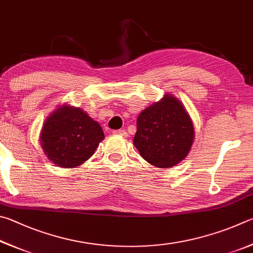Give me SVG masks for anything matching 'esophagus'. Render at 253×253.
I'll return each instance as SVG.
<instances>
[{
    "mask_svg": "<svg viewBox=\"0 0 253 253\" xmlns=\"http://www.w3.org/2000/svg\"><path fill=\"white\" fill-rule=\"evenodd\" d=\"M114 134H118V135H122V136H126V130L123 129H120V130H114L113 131Z\"/></svg>",
    "mask_w": 253,
    "mask_h": 253,
    "instance_id": "esophagus-1",
    "label": "esophagus"
}]
</instances>
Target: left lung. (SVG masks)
Instances as JSON below:
<instances>
[{
    "label": "left lung",
    "instance_id": "1",
    "mask_svg": "<svg viewBox=\"0 0 253 253\" xmlns=\"http://www.w3.org/2000/svg\"><path fill=\"white\" fill-rule=\"evenodd\" d=\"M193 138V124L184 106L167 95L140 113L133 143L145 161L170 168L188 156Z\"/></svg>",
    "mask_w": 253,
    "mask_h": 253
}]
</instances>
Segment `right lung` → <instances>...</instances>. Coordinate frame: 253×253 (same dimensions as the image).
Wrapping results in <instances>:
<instances>
[{
  "instance_id": "obj_1",
  "label": "right lung",
  "mask_w": 253,
  "mask_h": 253,
  "mask_svg": "<svg viewBox=\"0 0 253 253\" xmlns=\"http://www.w3.org/2000/svg\"><path fill=\"white\" fill-rule=\"evenodd\" d=\"M103 139L99 123L81 109L63 106L44 123L41 145L53 163L74 168L86 161Z\"/></svg>"
}]
</instances>
